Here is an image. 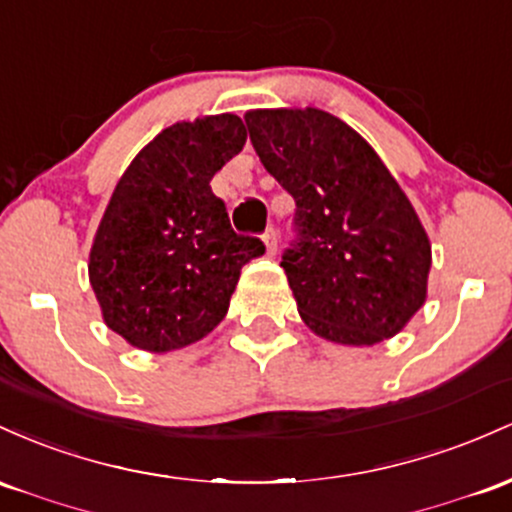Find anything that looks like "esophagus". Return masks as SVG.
<instances>
[{"label":"esophagus","mask_w":512,"mask_h":512,"mask_svg":"<svg viewBox=\"0 0 512 512\" xmlns=\"http://www.w3.org/2000/svg\"><path fill=\"white\" fill-rule=\"evenodd\" d=\"M263 244H266L268 256H275V251H278V232L273 227L263 232Z\"/></svg>","instance_id":"obj_1"}]
</instances>
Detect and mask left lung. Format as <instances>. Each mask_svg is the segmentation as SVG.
<instances>
[{"mask_svg": "<svg viewBox=\"0 0 512 512\" xmlns=\"http://www.w3.org/2000/svg\"><path fill=\"white\" fill-rule=\"evenodd\" d=\"M251 145L295 198L300 241L283 254L309 331L375 346L426 304L430 239L411 200L360 132L321 108H258Z\"/></svg>", "mask_w": 512, "mask_h": 512, "instance_id": "left-lung-1", "label": "left lung"}]
</instances>
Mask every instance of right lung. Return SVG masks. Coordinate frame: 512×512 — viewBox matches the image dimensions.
Masks as SVG:
<instances>
[{"mask_svg": "<svg viewBox=\"0 0 512 512\" xmlns=\"http://www.w3.org/2000/svg\"><path fill=\"white\" fill-rule=\"evenodd\" d=\"M246 145L234 113L181 120L140 149L96 229L89 283L103 324L132 348L171 353L225 319L261 239L229 225L210 181Z\"/></svg>", "mask_w": 512, "mask_h": 512, "instance_id": "1", "label": "right lung"}]
</instances>
